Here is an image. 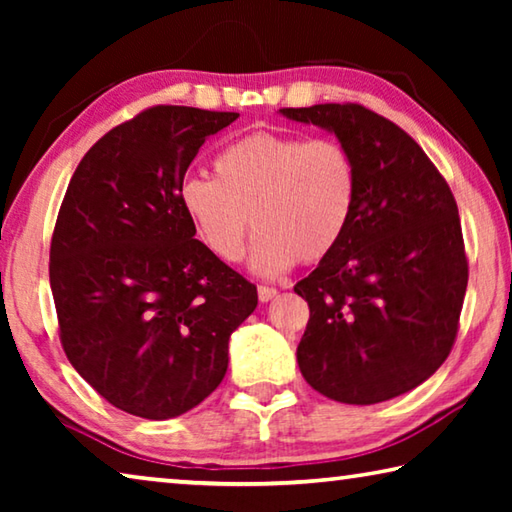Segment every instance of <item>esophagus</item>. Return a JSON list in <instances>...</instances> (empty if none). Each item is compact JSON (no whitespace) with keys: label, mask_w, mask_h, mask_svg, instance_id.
<instances>
[{"label":"esophagus","mask_w":512,"mask_h":512,"mask_svg":"<svg viewBox=\"0 0 512 512\" xmlns=\"http://www.w3.org/2000/svg\"><path fill=\"white\" fill-rule=\"evenodd\" d=\"M257 296H259V302H271L277 296V289H273V287H259L257 289Z\"/></svg>","instance_id":"34e87169"}]
</instances>
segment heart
<instances>
[{
	"label": "heart",
	"mask_w": 512,
	"mask_h": 512,
	"mask_svg": "<svg viewBox=\"0 0 512 512\" xmlns=\"http://www.w3.org/2000/svg\"><path fill=\"white\" fill-rule=\"evenodd\" d=\"M216 178L189 176L178 201L201 244L225 264L244 255L250 216L259 230L250 268L275 277L316 264L339 246L357 203V167L336 140L253 133L225 146Z\"/></svg>",
	"instance_id": "heart-1"
}]
</instances>
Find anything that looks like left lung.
<instances>
[{
  "instance_id": "obj_1",
  "label": "left lung",
  "mask_w": 512,
  "mask_h": 512,
  "mask_svg": "<svg viewBox=\"0 0 512 512\" xmlns=\"http://www.w3.org/2000/svg\"><path fill=\"white\" fill-rule=\"evenodd\" d=\"M280 115L334 133L359 178L339 246L293 287L309 305L300 372L334 402L393 400L443 366L456 339L467 259L454 194L413 137L359 103Z\"/></svg>"
}]
</instances>
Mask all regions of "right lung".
<instances>
[{"mask_svg": "<svg viewBox=\"0 0 512 512\" xmlns=\"http://www.w3.org/2000/svg\"><path fill=\"white\" fill-rule=\"evenodd\" d=\"M239 115L155 106L85 153L60 205L49 282L60 343L103 400L146 420L201 404L257 287L216 259L178 201L207 137Z\"/></svg>", "mask_w": 512, "mask_h": 512, "instance_id": "obj_1", "label": "right lung"}]
</instances>
